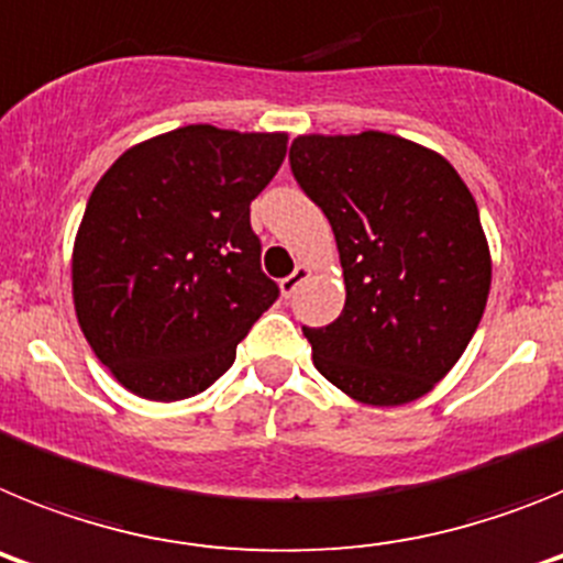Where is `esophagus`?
I'll return each instance as SVG.
<instances>
[{
    "instance_id": "1",
    "label": "esophagus",
    "mask_w": 563,
    "mask_h": 563,
    "mask_svg": "<svg viewBox=\"0 0 563 563\" xmlns=\"http://www.w3.org/2000/svg\"><path fill=\"white\" fill-rule=\"evenodd\" d=\"M307 278H310V267H307V265H298L296 271L290 273V276H287V278H282V285H278V287H282V296H285V298H290L292 292L298 290V287L305 285Z\"/></svg>"
}]
</instances>
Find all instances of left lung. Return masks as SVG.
Listing matches in <instances>:
<instances>
[{"instance_id":"left-lung-1","label":"left lung","mask_w":563,"mask_h":563,"mask_svg":"<svg viewBox=\"0 0 563 563\" xmlns=\"http://www.w3.org/2000/svg\"><path fill=\"white\" fill-rule=\"evenodd\" d=\"M290 168L330 220L346 285L341 316L305 327L316 369L369 406L429 395L471 343L490 292L476 200L442 154L372 129L298 134Z\"/></svg>"}]
</instances>
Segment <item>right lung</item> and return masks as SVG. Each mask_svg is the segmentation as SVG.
I'll return each mask as SVG.
<instances>
[{
  "mask_svg": "<svg viewBox=\"0 0 563 563\" xmlns=\"http://www.w3.org/2000/svg\"><path fill=\"white\" fill-rule=\"evenodd\" d=\"M285 154V132L194 123L126 148L92 188L73 301L98 361L132 395L206 391L278 298L258 265L251 202Z\"/></svg>",
  "mask_w": 563,
  "mask_h": 563,
  "instance_id": "add662e5",
  "label": "right lung"
}]
</instances>
